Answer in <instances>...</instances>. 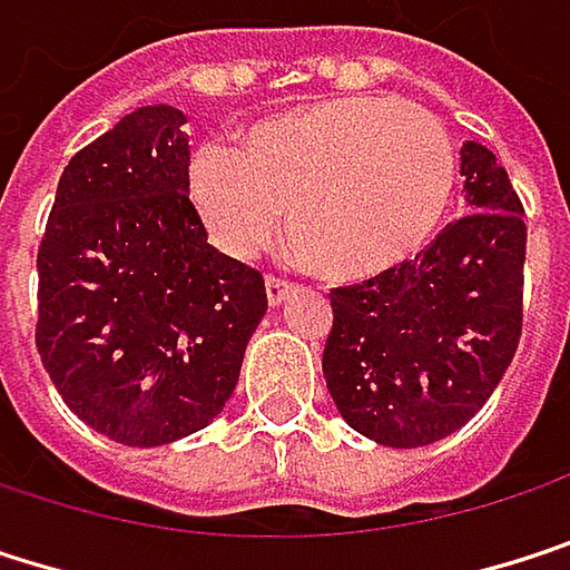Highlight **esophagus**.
Wrapping results in <instances>:
<instances>
[{"label": "esophagus", "mask_w": 570, "mask_h": 570, "mask_svg": "<svg viewBox=\"0 0 570 570\" xmlns=\"http://www.w3.org/2000/svg\"><path fill=\"white\" fill-rule=\"evenodd\" d=\"M292 288H295V285H292L288 278H278V275H268V278H265V295H268L272 305H282V302L288 298Z\"/></svg>", "instance_id": "34e87169"}]
</instances>
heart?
Segmentation results:
<instances>
[{
    "mask_svg": "<svg viewBox=\"0 0 570 570\" xmlns=\"http://www.w3.org/2000/svg\"><path fill=\"white\" fill-rule=\"evenodd\" d=\"M454 188L438 116L382 96L322 99L245 129L238 151L202 145L188 195L232 258L255 255L288 208V238L338 282L379 275L434 235Z\"/></svg>",
    "mask_w": 570,
    "mask_h": 570,
    "instance_id": "b5f03b06",
    "label": "heart"
}]
</instances>
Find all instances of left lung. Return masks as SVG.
<instances>
[{
  "instance_id": "8db88e82",
  "label": "left lung",
  "mask_w": 570,
  "mask_h": 570,
  "mask_svg": "<svg viewBox=\"0 0 570 570\" xmlns=\"http://www.w3.org/2000/svg\"><path fill=\"white\" fill-rule=\"evenodd\" d=\"M468 215L425 252L332 288L322 372L342 419L389 448H422L481 412L521 338L524 208L501 161L461 145Z\"/></svg>"
}]
</instances>
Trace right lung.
Instances as JSON below:
<instances>
[{
  "label": "right lung",
  "instance_id": "obj_1",
  "mask_svg": "<svg viewBox=\"0 0 570 570\" xmlns=\"http://www.w3.org/2000/svg\"><path fill=\"white\" fill-rule=\"evenodd\" d=\"M185 116L142 106L59 178L39 245L36 348L62 402L119 444L205 428L235 392L268 298L188 202Z\"/></svg>",
  "mask_w": 570,
  "mask_h": 570
}]
</instances>
